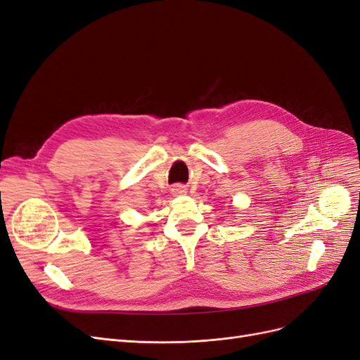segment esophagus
I'll return each instance as SVG.
<instances>
[{"label":"esophagus","mask_w":360,"mask_h":360,"mask_svg":"<svg viewBox=\"0 0 360 360\" xmlns=\"http://www.w3.org/2000/svg\"><path fill=\"white\" fill-rule=\"evenodd\" d=\"M172 192L176 195H184L188 192V189H186V186H183V184H174Z\"/></svg>","instance_id":"esophagus-1"}]
</instances>
